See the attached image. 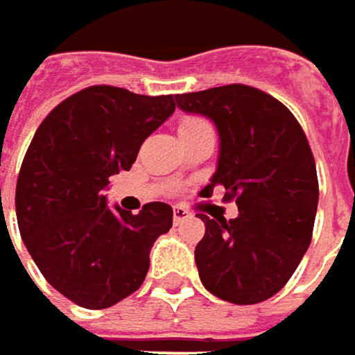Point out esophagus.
<instances>
[{
	"mask_svg": "<svg viewBox=\"0 0 355 355\" xmlns=\"http://www.w3.org/2000/svg\"><path fill=\"white\" fill-rule=\"evenodd\" d=\"M187 218H191V214L184 209V207H180V205H175V209H173V220H175V224H180V222H184Z\"/></svg>",
	"mask_w": 355,
	"mask_h": 355,
	"instance_id": "34e87169",
	"label": "esophagus"
}]
</instances>
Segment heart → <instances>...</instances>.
Returning <instances> with one entry per match:
<instances>
[{
  "mask_svg": "<svg viewBox=\"0 0 355 355\" xmlns=\"http://www.w3.org/2000/svg\"><path fill=\"white\" fill-rule=\"evenodd\" d=\"M199 123H205V121H201V119H184V121H182V125H180V129H184V127H193V125H199Z\"/></svg>",
  "mask_w": 355,
  "mask_h": 355,
  "instance_id": "1",
  "label": "heart"
}]
</instances>
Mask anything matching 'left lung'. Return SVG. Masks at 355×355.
<instances>
[{
    "instance_id": "obj_1",
    "label": "left lung",
    "mask_w": 355,
    "mask_h": 355,
    "mask_svg": "<svg viewBox=\"0 0 355 355\" xmlns=\"http://www.w3.org/2000/svg\"><path fill=\"white\" fill-rule=\"evenodd\" d=\"M177 107L207 116L220 135L216 184L236 199L234 220L205 214L195 247L201 284L232 304H257L277 294L313 239L319 203L317 166L296 116L273 96L230 84L175 96Z\"/></svg>"
}]
</instances>
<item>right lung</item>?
Here are the masks:
<instances>
[{"mask_svg": "<svg viewBox=\"0 0 355 355\" xmlns=\"http://www.w3.org/2000/svg\"><path fill=\"white\" fill-rule=\"evenodd\" d=\"M175 112V98L90 86L36 129L16 184L18 228L46 282L84 309H108L146 279L150 250L173 228V207H108L112 175Z\"/></svg>", "mask_w": 355, "mask_h": 355, "instance_id": "obj_1", "label": "right lung"}]
</instances>
